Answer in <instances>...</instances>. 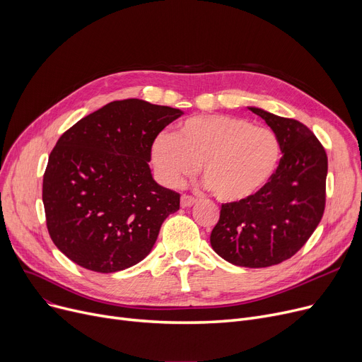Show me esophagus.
I'll return each mask as SVG.
<instances>
[{
    "instance_id": "1",
    "label": "esophagus",
    "mask_w": 362,
    "mask_h": 362,
    "mask_svg": "<svg viewBox=\"0 0 362 362\" xmlns=\"http://www.w3.org/2000/svg\"><path fill=\"white\" fill-rule=\"evenodd\" d=\"M195 202H197V199H195L194 197L182 195V198H180V205H182V208H189V206H192Z\"/></svg>"
}]
</instances>
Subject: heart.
Masks as SVG:
<instances>
[{
	"label": "heart",
	"mask_w": 362,
	"mask_h": 362,
	"mask_svg": "<svg viewBox=\"0 0 362 362\" xmlns=\"http://www.w3.org/2000/svg\"><path fill=\"white\" fill-rule=\"evenodd\" d=\"M281 156L280 141L267 127L213 114L185 120L173 136H160L151 148L158 179L170 187L201 176L223 202H239L258 194L274 175Z\"/></svg>",
	"instance_id": "heart-1"
}]
</instances>
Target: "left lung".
Listing matches in <instances>:
<instances>
[{"label":"left lung","instance_id":"1","mask_svg":"<svg viewBox=\"0 0 362 362\" xmlns=\"http://www.w3.org/2000/svg\"><path fill=\"white\" fill-rule=\"evenodd\" d=\"M276 133L281 158L258 194L221 205L210 242L233 265L270 267L293 257L325 213L327 156L314 133L293 119L248 107Z\"/></svg>","mask_w":362,"mask_h":362}]
</instances>
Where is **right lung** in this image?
<instances>
[{"mask_svg": "<svg viewBox=\"0 0 362 362\" xmlns=\"http://www.w3.org/2000/svg\"><path fill=\"white\" fill-rule=\"evenodd\" d=\"M183 114L144 100L112 101L73 124L51 151L42 183L47 227L69 259L97 273L142 261L180 195L148 163L158 133Z\"/></svg>", "mask_w": 362, "mask_h": 362, "instance_id": "obj_1", "label": "right lung"}]
</instances>
